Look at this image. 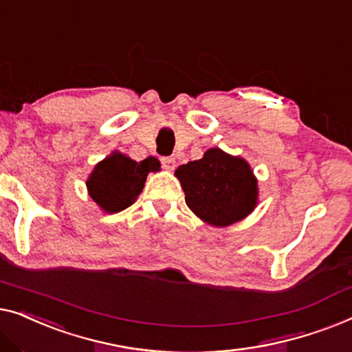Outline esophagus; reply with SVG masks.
Wrapping results in <instances>:
<instances>
[{
    "label": "esophagus",
    "instance_id": "esophagus-1",
    "mask_svg": "<svg viewBox=\"0 0 352 352\" xmlns=\"http://www.w3.org/2000/svg\"><path fill=\"white\" fill-rule=\"evenodd\" d=\"M161 164H162V167H164L166 170H174V169H175V166H177L175 157H172V156L161 157Z\"/></svg>",
    "mask_w": 352,
    "mask_h": 352
}]
</instances>
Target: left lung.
I'll list each match as a JSON object with an SVG mask.
<instances>
[{"label":"left lung","instance_id":"8db88e82","mask_svg":"<svg viewBox=\"0 0 352 352\" xmlns=\"http://www.w3.org/2000/svg\"><path fill=\"white\" fill-rule=\"evenodd\" d=\"M185 191V201L201 220L228 226L254 210L256 180L241 157L210 148L204 157L190 161L175 170Z\"/></svg>","mask_w":352,"mask_h":352}]
</instances>
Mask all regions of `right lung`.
I'll use <instances>...</instances> for the list:
<instances>
[{"mask_svg":"<svg viewBox=\"0 0 352 352\" xmlns=\"http://www.w3.org/2000/svg\"><path fill=\"white\" fill-rule=\"evenodd\" d=\"M160 167L155 156L137 162L121 153H113L98 162L89 177V195L108 214L121 212L140 195L148 172L160 170Z\"/></svg>","mask_w":352,"mask_h":352,"instance_id":"1","label":"right lung"}]
</instances>
